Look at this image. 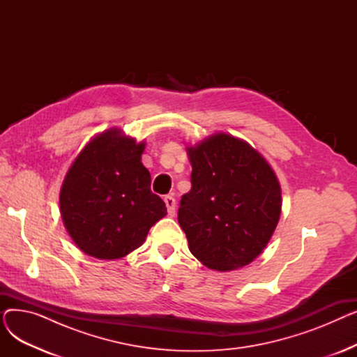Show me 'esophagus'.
<instances>
[{
    "instance_id": "1",
    "label": "esophagus",
    "mask_w": 357,
    "mask_h": 357,
    "mask_svg": "<svg viewBox=\"0 0 357 357\" xmlns=\"http://www.w3.org/2000/svg\"><path fill=\"white\" fill-rule=\"evenodd\" d=\"M165 204H166V207H167V213H169V215H175V207H176V201H175V198H174V197H171V195L165 197Z\"/></svg>"
}]
</instances>
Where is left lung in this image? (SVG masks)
Wrapping results in <instances>:
<instances>
[{
	"label": "left lung",
	"instance_id": "8db88e82",
	"mask_svg": "<svg viewBox=\"0 0 357 357\" xmlns=\"http://www.w3.org/2000/svg\"><path fill=\"white\" fill-rule=\"evenodd\" d=\"M186 152L192 188L182 195L178 221L191 253L220 272L249 265L266 248L280 217L273 169L249 143L227 133Z\"/></svg>",
	"mask_w": 357,
	"mask_h": 357
}]
</instances>
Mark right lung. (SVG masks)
Wrapping results in <instances>:
<instances>
[{
  "mask_svg": "<svg viewBox=\"0 0 357 357\" xmlns=\"http://www.w3.org/2000/svg\"><path fill=\"white\" fill-rule=\"evenodd\" d=\"M144 142L109 128L93 137L63 179L61 214L73 243L97 259H121L140 248L166 215L165 202L150 191L142 163Z\"/></svg>",
  "mask_w": 357,
  "mask_h": 357,
  "instance_id": "add662e5",
  "label": "right lung"
}]
</instances>
